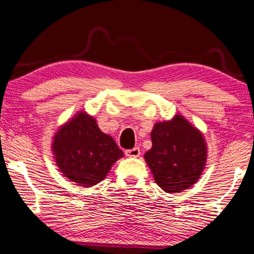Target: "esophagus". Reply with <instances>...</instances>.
<instances>
[{
    "label": "esophagus",
    "instance_id": "esophagus-1",
    "mask_svg": "<svg viewBox=\"0 0 254 254\" xmlns=\"http://www.w3.org/2000/svg\"><path fill=\"white\" fill-rule=\"evenodd\" d=\"M140 154H141V150H140V148H137V147H135V148H132V149L125 150V155L129 158H137V157H140Z\"/></svg>",
    "mask_w": 254,
    "mask_h": 254
}]
</instances>
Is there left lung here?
Instances as JSON below:
<instances>
[{
	"label": "left lung",
	"instance_id": "1",
	"mask_svg": "<svg viewBox=\"0 0 254 254\" xmlns=\"http://www.w3.org/2000/svg\"><path fill=\"white\" fill-rule=\"evenodd\" d=\"M152 148L144 160L155 183L168 193H178L196 183L207 159L202 133L185 117L176 114L171 121L154 124Z\"/></svg>",
	"mask_w": 254,
	"mask_h": 254
}]
</instances>
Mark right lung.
<instances>
[{"label": "right lung", "mask_w": 254, "mask_h": 254, "mask_svg": "<svg viewBox=\"0 0 254 254\" xmlns=\"http://www.w3.org/2000/svg\"><path fill=\"white\" fill-rule=\"evenodd\" d=\"M53 154L58 168L78 186L91 187L105 180L122 149L97 127L94 117L79 112L66 122L53 137Z\"/></svg>", "instance_id": "right-lung-1"}]
</instances>
